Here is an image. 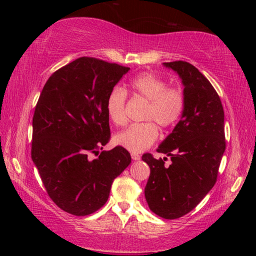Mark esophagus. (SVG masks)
<instances>
[{
    "instance_id": "esophagus-1",
    "label": "esophagus",
    "mask_w": 256,
    "mask_h": 256,
    "mask_svg": "<svg viewBox=\"0 0 256 256\" xmlns=\"http://www.w3.org/2000/svg\"><path fill=\"white\" fill-rule=\"evenodd\" d=\"M131 157H132V159L133 160H136H136H140V154H136V152H132L131 154Z\"/></svg>"
}]
</instances>
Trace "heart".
Masks as SVG:
<instances>
[{"mask_svg":"<svg viewBox=\"0 0 256 256\" xmlns=\"http://www.w3.org/2000/svg\"><path fill=\"white\" fill-rule=\"evenodd\" d=\"M128 88L134 97L148 102L144 120H151L162 128L176 124L183 114L185 99L178 88H167L166 81L152 73H142L130 81ZM126 92L120 86L110 90L106 100V112L110 120L118 126L126 123L125 116ZM151 120L132 124L115 136V144L123 148L141 152L154 144L158 138V128Z\"/></svg>","mask_w":256,"mask_h":256,"instance_id":"heart-1","label":"heart"}]
</instances>
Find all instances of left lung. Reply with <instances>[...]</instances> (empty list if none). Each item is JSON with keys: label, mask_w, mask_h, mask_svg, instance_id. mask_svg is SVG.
<instances>
[{"label": "left lung", "mask_w": 256, "mask_h": 256, "mask_svg": "<svg viewBox=\"0 0 256 256\" xmlns=\"http://www.w3.org/2000/svg\"><path fill=\"white\" fill-rule=\"evenodd\" d=\"M178 74L184 86L185 106L180 122L157 151L170 157L142 156L150 176L144 188L150 210L164 219L188 214L214 188L226 149L222 100L209 80L183 60L164 63Z\"/></svg>", "instance_id": "1"}]
</instances>
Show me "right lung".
I'll use <instances>...</instances> for the list:
<instances>
[{
	"mask_svg": "<svg viewBox=\"0 0 256 256\" xmlns=\"http://www.w3.org/2000/svg\"><path fill=\"white\" fill-rule=\"evenodd\" d=\"M130 68L79 58L54 72L32 118V159L60 209L88 216L105 204L116 177L131 164L123 146L97 154L110 138L106 100Z\"/></svg>",
	"mask_w": 256,
	"mask_h": 256,
	"instance_id": "right-lung-1",
	"label": "right lung"
}]
</instances>
